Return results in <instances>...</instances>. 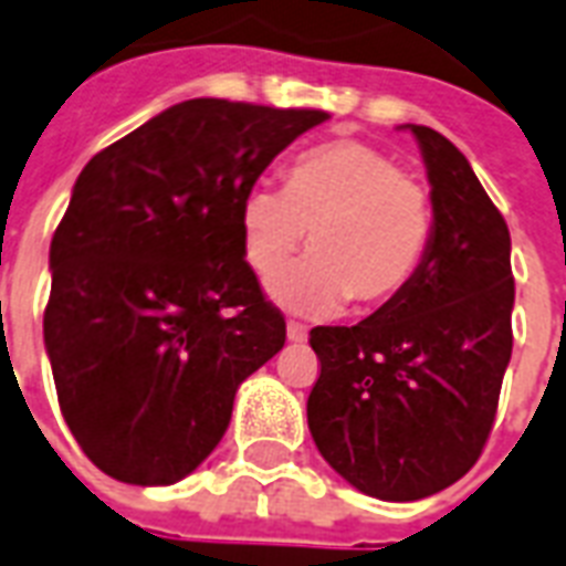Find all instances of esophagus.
Wrapping results in <instances>:
<instances>
[{"label": "esophagus", "mask_w": 566, "mask_h": 566, "mask_svg": "<svg viewBox=\"0 0 566 566\" xmlns=\"http://www.w3.org/2000/svg\"><path fill=\"white\" fill-rule=\"evenodd\" d=\"M308 337V328L302 326V323H296V319H291L287 323V340H293V344H302Z\"/></svg>", "instance_id": "obj_1"}]
</instances>
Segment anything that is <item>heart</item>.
<instances>
[{
	"label": "heart",
	"instance_id": "1",
	"mask_svg": "<svg viewBox=\"0 0 566 566\" xmlns=\"http://www.w3.org/2000/svg\"><path fill=\"white\" fill-rule=\"evenodd\" d=\"M243 252L261 275L305 243L314 255L270 279L296 311H373L396 300L426 264L434 234L431 196L381 146L340 137L302 153L282 188L255 185L240 208Z\"/></svg>",
	"mask_w": 566,
	"mask_h": 566
}]
</instances>
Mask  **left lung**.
Segmentation results:
<instances>
[{
    "instance_id": "8db88e82",
    "label": "left lung",
    "mask_w": 566,
    "mask_h": 566,
    "mask_svg": "<svg viewBox=\"0 0 566 566\" xmlns=\"http://www.w3.org/2000/svg\"><path fill=\"white\" fill-rule=\"evenodd\" d=\"M431 181L426 264L358 326L311 328L319 378L308 429L319 455L367 496L413 502L479 461L511 361V234L467 158L411 126Z\"/></svg>"
}]
</instances>
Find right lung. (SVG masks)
Masks as SVG:
<instances>
[{
	"label": "right lung",
	"mask_w": 566,
	"mask_h": 566,
	"mask_svg": "<svg viewBox=\"0 0 566 566\" xmlns=\"http://www.w3.org/2000/svg\"><path fill=\"white\" fill-rule=\"evenodd\" d=\"M326 111L188 99L96 153L49 249L43 337L78 447L126 484L193 473L240 381L284 346L240 208Z\"/></svg>",
	"instance_id": "obj_1"
}]
</instances>
